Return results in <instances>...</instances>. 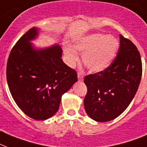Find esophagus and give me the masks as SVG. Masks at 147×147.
Listing matches in <instances>:
<instances>
[{"instance_id": "obj_1", "label": "esophagus", "mask_w": 147, "mask_h": 147, "mask_svg": "<svg viewBox=\"0 0 147 147\" xmlns=\"http://www.w3.org/2000/svg\"><path fill=\"white\" fill-rule=\"evenodd\" d=\"M78 78L79 81H83L84 73L82 71H78Z\"/></svg>"}]
</instances>
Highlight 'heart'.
I'll return each instance as SVG.
<instances>
[{"label": "heart", "instance_id": "obj_1", "mask_svg": "<svg viewBox=\"0 0 147 147\" xmlns=\"http://www.w3.org/2000/svg\"><path fill=\"white\" fill-rule=\"evenodd\" d=\"M119 48L117 39L113 36L94 34L82 38L75 43L74 49L68 47L65 55L68 63L73 66L78 60V51L83 54V62L92 71H101L111 65Z\"/></svg>", "mask_w": 147, "mask_h": 147}]
</instances>
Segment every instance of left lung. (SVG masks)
Listing matches in <instances>:
<instances>
[{
	"instance_id": "1",
	"label": "left lung",
	"mask_w": 147,
	"mask_h": 147,
	"mask_svg": "<svg viewBox=\"0 0 147 147\" xmlns=\"http://www.w3.org/2000/svg\"><path fill=\"white\" fill-rule=\"evenodd\" d=\"M119 43L111 64L84 79L87 87L85 111L97 122L111 121L119 117L132 101L141 80L142 62L137 47L121 34Z\"/></svg>"
}]
</instances>
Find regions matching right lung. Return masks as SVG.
Segmentation results:
<instances>
[{
    "instance_id": "1",
    "label": "right lung",
    "mask_w": 147,
    "mask_h": 147,
    "mask_svg": "<svg viewBox=\"0 0 147 147\" xmlns=\"http://www.w3.org/2000/svg\"><path fill=\"white\" fill-rule=\"evenodd\" d=\"M32 28L18 39L9 56L7 80L17 105L29 117L44 120L58 111L61 97L78 81L77 72L61 59L59 45L36 49Z\"/></svg>"
}]
</instances>
